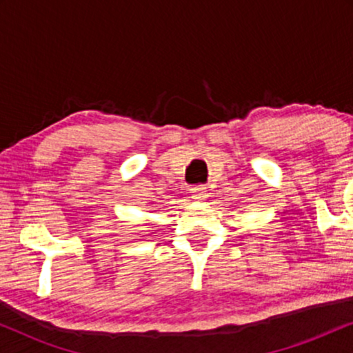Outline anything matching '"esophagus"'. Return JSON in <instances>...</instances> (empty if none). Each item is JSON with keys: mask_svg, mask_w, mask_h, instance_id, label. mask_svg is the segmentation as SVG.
Wrapping results in <instances>:
<instances>
[{"mask_svg": "<svg viewBox=\"0 0 353 353\" xmlns=\"http://www.w3.org/2000/svg\"><path fill=\"white\" fill-rule=\"evenodd\" d=\"M190 197H192L194 201H204L205 197H208V189H205L204 185H194V188L190 189Z\"/></svg>", "mask_w": 353, "mask_h": 353, "instance_id": "esophagus-1", "label": "esophagus"}]
</instances>
